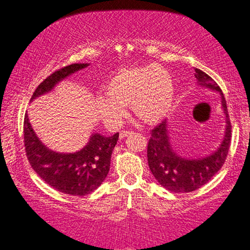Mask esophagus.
<instances>
[{
	"instance_id": "obj_1",
	"label": "esophagus",
	"mask_w": 250,
	"mask_h": 250,
	"mask_svg": "<svg viewBox=\"0 0 250 250\" xmlns=\"http://www.w3.org/2000/svg\"><path fill=\"white\" fill-rule=\"evenodd\" d=\"M131 133H132V131H129V130H128V131H125H125H121L120 132V139L125 138V137H128L129 135H131Z\"/></svg>"
}]
</instances>
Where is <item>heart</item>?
<instances>
[{"label":"heart","instance_id":"b5f03b06","mask_svg":"<svg viewBox=\"0 0 250 250\" xmlns=\"http://www.w3.org/2000/svg\"><path fill=\"white\" fill-rule=\"evenodd\" d=\"M105 94L95 104L104 124L118 128L130 104L133 114L146 124H157L170 113L175 100V86L163 66L148 64L114 73L104 86Z\"/></svg>","mask_w":250,"mask_h":250}]
</instances>
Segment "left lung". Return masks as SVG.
I'll use <instances>...</instances> for the list:
<instances>
[{
	"label": "left lung",
	"mask_w": 250,
	"mask_h": 250,
	"mask_svg": "<svg viewBox=\"0 0 250 250\" xmlns=\"http://www.w3.org/2000/svg\"><path fill=\"white\" fill-rule=\"evenodd\" d=\"M199 86L217 91L221 95V105L226 114V129L221 145L215 152L199 159H186L175 152L168 137V125L164 120L152 130L147 146L148 167L161 186L172 192H190L207 184L222 167L229 153L231 143V124L227 102L222 90L208 75L195 69Z\"/></svg>",
	"instance_id": "left-lung-1"
}]
</instances>
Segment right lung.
I'll list each match as a JSON object with an SVG mask.
<instances>
[{
  "label": "right lung",
  "mask_w": 250,
  "mask_h": 250,
  "mask_svg": "<svg viewBox=\"0 0 250 250\" xmlns=\"http://www.w3.org/2000/svg\"><path fill=\"white\" fill-rule=\"evenodd\" d=\"M88 63H73L56 70L41 83L31 101L51 91L61 80L88 66ZM119 139V133L104 137L93 133L83 149L76 153L51 150L36 136L24 115L23 142L28 161L34 171L56 190L71 196H86L102 185L110 171L111 155Z\"/></svg>",
  "instance_id": "obj_1"
}]
</instances>
